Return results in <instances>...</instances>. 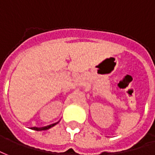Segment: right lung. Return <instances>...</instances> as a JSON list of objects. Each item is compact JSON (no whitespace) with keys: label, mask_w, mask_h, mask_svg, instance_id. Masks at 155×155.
<instances>
[{"label":"right lung","mask_w":155,"mask_h":155,"mask_svg":"<svg viewBox=\"0 0 155 155\" xmlns=\"http://www.w3.org/2000/svg\"><path fill=\"white\" fill-rule=\"evenodd\" d=\"M58 122L57 123H54V124H52V125H47V126H45V127H40V128H38V127H32V130H37V131H39V130H48V129H50L51 127L54 126V125L58 124Z\"/></svg>","instance_id":"obj_1"}]
</instances>
